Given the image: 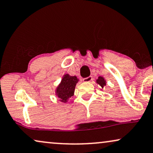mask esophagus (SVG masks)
<instances>
[{"label":"esophagus","mask_w":153,"mask_h":153,"mask_svg":"<svg viewBox=\"0 0 153 153\" xmlns=\"http://www.w3.org/2000/svg\"><path fill=\"white\" fill-rule=\"evenodd\" d=\"M91 80H92V77H91V76H89V77H87V78H83V81H84V82H91Z\"/></svg>","instance_id":"obj_1"}]
</instances>
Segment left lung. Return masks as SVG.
<instances>
[{"label": "left lung", "instance_id": "obj_1", "mask_svg": "<svg viewBox=\"0 0 153 153\" xmlns=\"http://www.w3.org/2000/svg\"><path fill=\"white\" fill-rule=\"evenodd\" d=\"M97 82L99 84L100 86L102 87V88H103V87L105 86V81L104 80V78H103V77H99V78L97 79Z\"/></svg>", "mask_w": 153, "mask_h": 153}]
</instances>
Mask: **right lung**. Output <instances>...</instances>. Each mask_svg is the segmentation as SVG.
Segmentation results:
<instances>
[{"label": "right lung", "instance_id": "obj_1", "mask_svg": "<svg viewBox=\"0 0 153 153\" xmlns=\"http://www.w3.org/2000/svg\"><path fill=\"white\" fill-rule=\"evenodd\" d=\"M78 81L76 76H70L68 74L64 75L56 91V95L59 98L61 101L66 103L71 97H73L75 85Z\"/></svg>", "mask_w": 153, "mask_h": 153}]
</instances>
